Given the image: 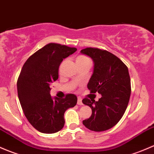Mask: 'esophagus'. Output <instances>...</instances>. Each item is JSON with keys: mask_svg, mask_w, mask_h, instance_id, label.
I'll use <instances>...</instances> for the list:
<instances>
[{"mask_svg": "<svg viewBox=\"0 0 154 154\" xmlns=\"http://www.w3.org/2000/svg\"><path fill=\"white\" fill-rule=\"evenodd\" d=\"M77 104H79V105H83V103H82V99H81V98H78Z\"/></svg>", "mask_w": 154, "mask_h": 154, "instance_id": "34e87169", "label": "esophagus"}]
</instances>
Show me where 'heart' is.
Wrapping results in <instances>:
<instances>
[{"label":"heart","instance_id":"1","mask_svg":"<svg viewBox=\"0 0 154 154\" xmlns=\"http://www.w3.org/2000/svg\"><path fill=\"white\" fill-rule=\"evenodd\" d=\"M87 60H88V59L86 58V57H85V56H79L77 58L76 61H87Z\"/></svg>","mask_w":154,"mask_h":154}]
</instances>
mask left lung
Segmentation results:
<instances>
[{"instance_id":"1","label":"left lung","mask_w":154,"mask_h":154,"mask_svg":"<svg viewBox=\"0 0 154 154\" xmlns=\"http://www.w3.org/2000/svg\"><path fill=\"white\" fill-rule=\"evenodd\" d=\"M91 58L93 72L88 84L90 93H99V101L85 98L84 104L91 108L92 115L83 125L96 132L110 129L124 115L131 96V79L127 66L113 54L98 48H88L80 52Z\"/></svg>"}]
</instances>
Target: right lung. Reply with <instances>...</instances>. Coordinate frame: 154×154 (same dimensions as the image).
<instances>
[{
  "instance_id": "1",
  "label": "right lung",
  "mask_w": 154,
  "mask_h": 154,
  "mask_svg": "<svg viewBox=\"0 0 154 154\" xmlns=\"http://www.w3.org/2000/svg\"><path fill=\"white\" fill-rule=\"evenodd\" d=\"M76 48L58 44H47L23 64L17 82L18 99L29 122L39 132L54 134L64 125V112L77 103L74 94L59 99L50 96V85L58 79L63 59Z\"/></svg>"
}]
</instances>
